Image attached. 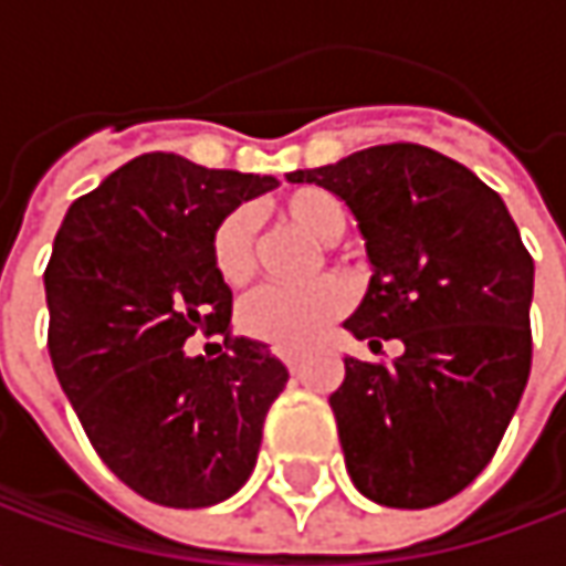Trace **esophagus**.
Masks as SVG:
<instances>
[{
  "label": "esophagus",
  "mask_w": 566,
  "mask_h": 566,
  "mask_svg": "<svg viewBox=\"0 0 566 566\" xmlns=\"http://www.w3.org/2000/svg\"><path fill=\"white\" fill-rule=\"evenodd\" d=\"M276 356L283 359V365H286V368H290L293 375H295V371H298V353H286V349H280Z\"/></svg>",
  "instance_id": "1"
}]
</instances>
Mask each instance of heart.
I'll list each match as a JSON object with an SVG mask.
<instances>
[{
    "label": "heart",
    "instance_id": "obj_1",
    "mask_svg": "<svg viewBox=\"0 0 566 566\" xmlns=\"http://www.w3.org/2000/svg\"><path fill=\"white\" fill-rule=\"evenodd\" d=\"M273 213L290 227L308 232L317 242H331V258L343 271L359 273L365 258L359 249H339L334 239L346 229V205L331 188L302 186L273 201ZM210 258L229 286H245L258 273V223L245 207L229 210L210 232ZM353 305V290L339 276H321L308 286H264L239 308V324L249 337L271 343L273 349H308L337 317Z\"/></svg>",
    "mask_w": 566,
    "mask_h": 566
}]
</instances>
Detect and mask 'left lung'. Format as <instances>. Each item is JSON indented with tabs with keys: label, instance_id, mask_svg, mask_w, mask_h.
Returning <instances> with one entry per match:
<instances>
[{
	"label": "left lung",
	"instance_id": "1",
	"mask_svg": "<svg viewBox=\"0 0 566 566\" xmlns=\"http://www.w3.org/2000/svg\"><path fill=\"white\" fill-rule=\"evenodd\" d=\"M290 182L339 195L375 264L353 337L400 339L394 365L346 356L331 394L353 485L422 511L489 467L533 365V254L501 195L422 144H378Z\"/></svg>",
	"mask_w": 566,
	"mask_h": 566
}]
</instances>
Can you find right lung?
I'll return each instance as SVG.
<instances>
[{
  "mask_svg": "<svg viewBox=\"0 0 566 566\" xmlns=\"http://www.w3.org/2000/svg\"><path fill=\"white\" fill-rule=\"evenodd\" d=\"M271 176L144 154L69 207L46 264L50 359L97 457L164 507H210L249 482L290 371L235 337L186 356L195 331L229 334L232 293L210 258L229 210Z\"/></svg>",
  "mask_w": 566,
  "mask_h": 566,
  "instance_id": "add662e5",
  "label": "right lung"
}]
</instances>
